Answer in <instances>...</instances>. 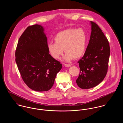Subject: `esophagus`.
I'll list each match as a JSON object with an SVG mask.
<instances>
[{
	"label": "esophagus",
	"instance_id": "esophagus-1",
	"mask_svg": "<svg viewBox=\"0 0 123 123\" xmlns=\"http://www.w3.org/2000/svg\"><path fill=\"white\" fill-rule=\"evenodd\" d=\"M64 66H65L66 67H67V68L70 67L71 66V65H69V64H64Z\"/></svg>",
	"mask_w": 123,
	"mask_h": 123
}]
</instances>
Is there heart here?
<instances>
[{
    "label": "heart",
    "instance_id": "obj_1",
    "mask_svg": "<svg viewBox=\"0 0 123 123\" xmlns=\"http://www.w3.org/2000/svg\"><path fill=\"white\" fill-rule=\"evenodd\" d=\"M54 40L55 43H48L47 48L49 54L55 59L60 57L64 49L66 52L64 59L66 61L78 59L85 51L87 36L82 28H69L60 31Z\"/></svg>",
    "mask_w": 123,
    "mask_h": 123
}]
</instances>
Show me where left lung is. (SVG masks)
Returning <instances> with one entry per match:
<instances>
[{"instance_id": "8db88e82", "label": "left lung", "mask_w": 123, "mask_h": 123, "mask_svg": "<svg viewBox=\"0 0 123 123\" xmlns=\"http://www.w3.org/2000/svg\"><path fill=\"white\" fill-rule=\"evenodd\" d=\"M91 34L83 57L78 62L80 72L76 82L81 89L93 88L105 77L110 49L109 43L98 26L90 21Z\"/></svg>"}]
</instances>
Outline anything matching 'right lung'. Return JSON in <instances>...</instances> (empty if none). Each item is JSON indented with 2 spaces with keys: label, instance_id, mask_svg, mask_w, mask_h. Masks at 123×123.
Returning a JSON list of instances; mask_svg holds the SVG:
<instances>
[{
  "label": "right lung",
  "instance_id": "1",
  "mask_svg": "<svg viewBox=\"0 0 123 123\" xmlns=\"http://www.w3.org/2000/svg\"><path fill=\"white\" fill-rule=\"evenodd\" d=\"M44 28L35 25L28 27L20 37L15 62L23 81L32 90L45 92L53 86L60 62L49 54Z\"/></svg>",
  "mask_w": 123,
  "mask_h": 123
}]
</instances>
